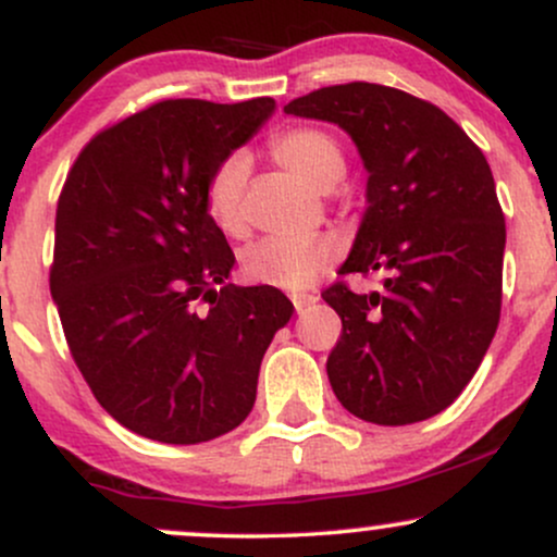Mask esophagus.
<instances>
[{
	"label": "esophagus",
	"mask_w": 557,
	"mask_h": 557,
	"mask_svg": "<svg viewBox=\"0 0 557 557\" xmlns=\"http://www.w3.org/2000/svg\"><path fill=\"white\" fill-rule=\"evenodd\" d=\"M290 300H293V306H296V311L300 314V311H306L309 306L317 304V296H311V293H293Z\"/></svg>",
	"instance_id": "obj_1"
}]
</instances>
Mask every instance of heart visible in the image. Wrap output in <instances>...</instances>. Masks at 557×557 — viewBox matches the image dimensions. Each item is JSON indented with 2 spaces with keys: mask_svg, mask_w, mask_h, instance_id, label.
I'll return each mask as SVG.
<instances>
[{
  "mask_svg": "<svg viewBox=\"0 0 557 557\" xmlns=\"http://www.w3.org/2000/svg\"><path fill=\"white\" fill-rule=\"evenodd\" d=\"M272 157L311 188H330L343 175V151L330 133L319 127H287L270 144ZM248 177V159L240 151L227 154L203 185V209L222 233L243 230L240 198ZM337 259V240L332 235L311 233L300 238H261L243 248L240 270L246 280L272 285L280 290H306L330 270Z\"/></svg>",
  "mask_w": 557,
  "mask_h": 557,
  "instance_id": "b5f03b06",
  "label": "heart"
}]
</instances>
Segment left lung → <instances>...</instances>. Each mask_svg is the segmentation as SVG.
Masks as SVG:
<instances>
[{
    "instance_id": "left-lung-1",
    "label": "left lung",
    "mask_w": 557,
    "mask_h": 557,
    "mask_svg": "<svg viewBox=\"0 0 557 557\" xmlns=\"http://www.w3.org/2000/svg\"><path fill=\"white\" fill-rule=\"evenodd\" d=\"M285 112L343 127L369 175L341 274L380 272L382 293H322L343 319L327 359L337 400L382 426L445 411L500 322L505 220L487 159L440 107L376 83L319 88Z\"/></svg>"
}]
</instances>
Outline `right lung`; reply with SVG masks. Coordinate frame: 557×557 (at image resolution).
<instances>
[{"mask_svg": "<svg viewBox=\"0 0 557 557\" xmlns=\"http://www.w3.org/2000/svg\"><path fill=\"white\" fill-rule=\"evenodd\" d=\"M274 99L159 101L99 133L57 203L49 287L96 400L140 437L196 445L251 413L259 367L293 304L227 283L235 257L203 209L212 170Z\"/></svg>", "mask_w": 557, "mask_h": 557, "instance_id": "obj_1", "label": "right lung"}]
</instances>
